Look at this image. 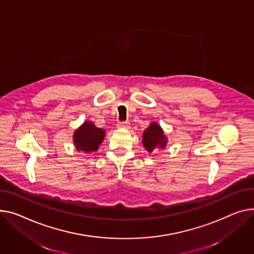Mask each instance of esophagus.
<instances>
[{
    "label": "esophagus",
    "mask_w": 254,
    "mask_h": 254,
    "mask_svg": "<svg viewBox=\"0 0 254 254\" xmlns=\"http://www.w3.org/2000/svg\"><path fill=\"white\" fill-rule=\"evenodd\" d=\"M129 126L130 125L127 122H121V123L117 124L118 128H129Z\"/></svg>",
    "instance_id": "obj_1"
}]
</instances>
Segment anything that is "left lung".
Masks as SVG:
<instances>
[{"instance_id":"1","label":"left lung","mask_w":254,"mask_h":254,"mask_svg":"<svg viewBox=\"0 0 254 254\" xmlns=\"http://www.w3.org/2000/svg\"><path fill=\"white\" fill-rule=\"evenodd\" d=\"M167 140L164 137L161 127L153 123L151 124L143 133V145L147 151L152 152L166 146Z\"/></svg>"}]
</instances>
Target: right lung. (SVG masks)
I'll return each instance as SVG.
<instances>
[{
	"mask_svg": "<svg viewBox=\"0 0 254 254\" xmlns=\"http://www.w3.org/2000/svg\"><path fill=\"white\" fill-rule=\"evenodd\" d=\"M104 136V129L99 128L94 124L87 122L75 130L73 142L77 151H97L99 149V145L102 143Z\"/></svg>",
	"mask_w": 254,
	"mask_h": 254,
	"instance_id": "add662e5",
	"label": "right lung"
}]
</instances>
